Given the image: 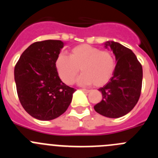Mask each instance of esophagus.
<instances>
[{
  "instance_id": "34e87169",
  "label": "esophagus",
  "mask_w": 158,
  "mask_h": 158,
  "mask_svg": "<svg viewBox=\"0 0 158 158\" xmlns=\"http://www.w3.org/2000/svg\"><path fill=\"white\" fill-rule=\"evenodd\" d=\"M81 90L85 92V93H87L90 92V90H89V89H81Z\"/></svg>"
}]
</instances>
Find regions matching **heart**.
<instances>
[{"label":"heart","mask_w":158,"mask_h":158,"mask_svg":"<svg viewBox=\"0 0 158 158\" xmlns=\"http://www.w3.org/2000/svg\"><path fill=\"white\" fill-rule=\"evenodd\" d=\"M55 66L60 78L64 83H74L78 73H83L78 79L81 85H92L100 87L109 81L114 74L116 61L109 51L89 44H81L73 47L69 57L60 53L55 60Z\"/></svg>","instance_id":"heart-1"}]
</instances>
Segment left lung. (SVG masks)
I'll list each match as a JSON object with an SVG mask.
<instances>
[{
  "mask_svg": "<svg viewBox=\"0 0 158 158\" xmlns=\"http://www.w3.org/2000/svg\"><path fill=\"white\" fill-rule=\"evenodd\" d=\"M115 55L116 66L112 77L99 89L103 95L95 111L108 118H119L133 109L142 91V67L135 54L127 47L115 42H107Z\"/></svg>",
  "mask_w": 158,
  "mask_h": 158,
  "instance_id": "left-lung-1",
  "label": "left lung"
}]
</instances>
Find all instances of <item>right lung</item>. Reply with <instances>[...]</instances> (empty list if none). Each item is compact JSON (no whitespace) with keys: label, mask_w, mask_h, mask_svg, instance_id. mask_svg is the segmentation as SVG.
<instances>
[{"label":"right lung","mask_w":158,"mask_h":158,"mask_svg":"<svg viewBox=\"0 0 158 158\" xmlns=\"http://www.w3.org/2000/svg\"><path fill=\"white\" fill-rule=\"evenodd\" d=\"M63 45L61 40L35 42L23 51L15 65L19 102L29 115L40 120L62 115L76 91L61 81L55 66Z\"/></svg>","instance_id":"1"}]
</instances>
